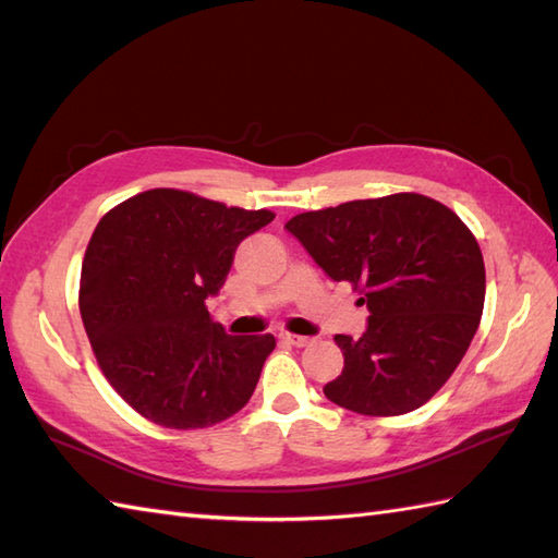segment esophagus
Segmentation results:
<instances>
[{"label": "esophagus", "instance_id": "34e87169", "mask_svg": "<svg viewBox=\"0 0 558 558\" xmlns=\"http://www.w3.org/2000/svg\"><path fill=\"white\" fill-rule=\"evenodd\" d=\"M283 339V342H287V344H291V347H308L311 342H313V339L311 337H303V335H283L281 337Z\"/></svg>", "mask_w": 558, "mask_h": 558}]
</instances>
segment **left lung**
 <instances>
[{
    "instance_id": "1",
    "label": "left lung",
    "mask_w": 558,
    "mask_h": 558,
    "mask_svg": "<svg viewBox=\"0 0 558 558\" xmlns=\"http://www.w3.org/2000/svg\"><path fill=\"white\" fill-rule=\"evenodd\" d=\"M287 231L371 311L359 339L335 337L344 371L323 388L327 400L363 416L426 404L460 366L484 311V257L460 216L397 192L299 214Z\"/></svg>"
}]
</instances>
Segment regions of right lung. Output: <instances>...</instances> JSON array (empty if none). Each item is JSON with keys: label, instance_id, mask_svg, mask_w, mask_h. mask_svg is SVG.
<instances>
[{"label": "right lung", "instance_id": "1", "mask_svg": "<svg viewBox=\"0 0 558 558\" xmlns=\"http://www.w3.org/2000/svg\"><path fill=\"white\" fill-rule=\"evenodd\" d=\"M271 219L156 187L98 221L78 311L100 371L134 412L166 428H207L253 397L277 339L226 335L204 301L223 287L243 238Z\"/></svg>", "mask_w": 558, "mask_h": 558}]
</instances>
